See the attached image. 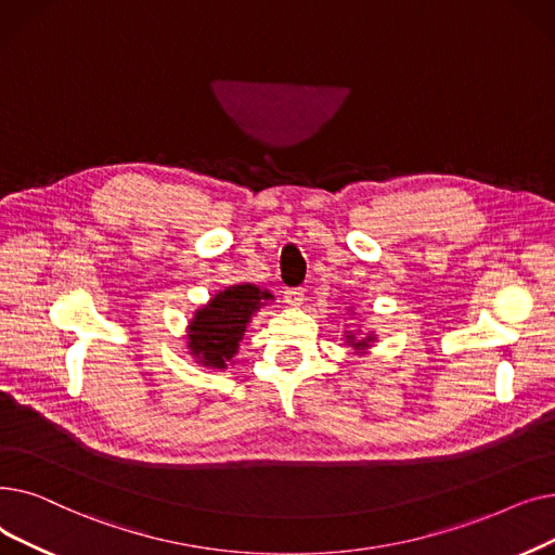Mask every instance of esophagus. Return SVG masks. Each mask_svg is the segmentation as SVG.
I'll return each mask as SVG.
<instances>
[{
	"instance_id": "obj_1",
	"label": "esophagus",
	"mask_w": 555,
	"mask_h": 555,
	"mask_svg": "<svg viewBox=\"0 0 555 555\" xmlns=\"http://www.w3.org/2000/svg\"><path fill=\"white\" fill-rule=\"evenodd\" d=\"M305 300V288H286L284 292V302H288L292 307H300Z\"/></svg>"
}]
</instances>
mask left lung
<instances>
[{
    "instance_id": "obj_1",
    "label": "left lung",
    "mask_w": 555,
    "mask_h": 555,
    "mask_svg": "<svg viewBox=\"0 0 555 555\" xmlns=\"http://www.w3.org/2000/svg\"><path fill=\"white\" fill-rule=\"evenodd\" d=\"M343 336H346V346H350L357 354H367V350H371V346L377 340L375 332L363 334V330H346Z\"/></svg>"
}]
</instances>
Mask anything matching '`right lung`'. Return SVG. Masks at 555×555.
Returning <instances> with one entry per match:
<instances>
[{
    "label": "right lung",
    "instance_id": "obj_1",
    "mask_svg": "<svg viewBox=\"0 0 555 555\" xmlns=\"http://www.w3.org/2000/svg\"><path fill=\"white\" fill-rule=\"evenodd\" d=\"M273 300L269 288L250 282L230 284L215 294L194 311L188 325V350L194 361L209 371H225L240 352L253 315Z\"/></svg>",
    "mask_w": 555,
    "mask_h": 555
}]
</instances>
